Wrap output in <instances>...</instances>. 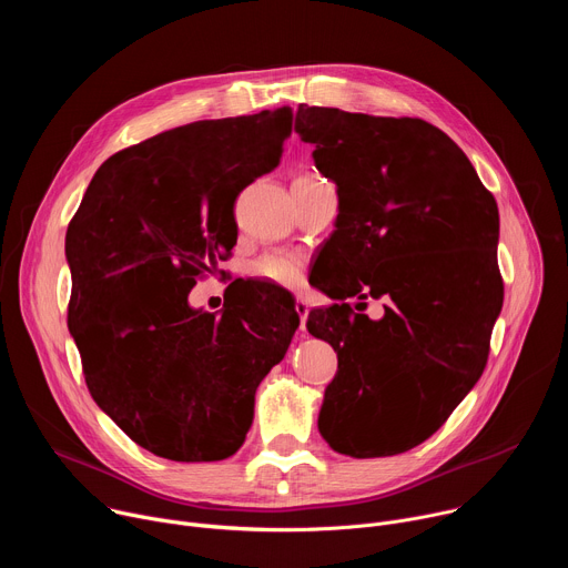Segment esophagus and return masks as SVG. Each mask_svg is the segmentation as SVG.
Instances as JSON below:
<instances>
[{
    "label": "esophagus",
    "mask_w": 568,
    "mask_h": 568,
    "mask_svg": "<svg viewBox=\"0 0 568 568\" xmlns=\"http://www.w3.org/2000/svg\"><path fill=\"white\" fill-rule=\"evenodd\" d=\"M294 310H296V314H298V318H301L298 331H301V335H303V333H305V321H307L310 307H307V303H305L303 298H296V301H294Z\"/></svg>",
    "instance_id": "esophagus-1"
}]
</instances>
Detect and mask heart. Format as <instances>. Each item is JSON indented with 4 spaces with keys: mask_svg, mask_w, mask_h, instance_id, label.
Masks as SVG:
<instances>
[{
    "mask_svg": "<svg viewBox=\"0 0 568 568\" xmlns=\"http://www.w3.org/2000/svg\"><path fill=\"white\" fill-rule=\"evenodd\" d=\"M318 178L314 175H301L296 178L294 182H314ZM301 258L296 254H290V252H272V254H265L256 265H254V272L261 276V278H267L272 283H278V285H285V287H294L301 278Z\"/></svg>",
    "mask_w": 568,
    "mask_h": 568,
    "instance_id": "obj_1",
    "label": "heart"
}]
</instances>
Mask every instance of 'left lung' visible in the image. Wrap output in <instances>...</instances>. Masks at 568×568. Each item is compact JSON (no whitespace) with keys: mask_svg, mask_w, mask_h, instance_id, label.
<instances>
[{"mask_svg":"<svg viewBox=\"0 0 568 568\" xmlns=\"http://www.w3.org/2000/svg\"><path fill=\"white\" fill-rule=\"evenodd\" d=\"M301 141L337 184V231L316 278L331 307L307 331L337 351L318 432L353 458L409 452L436 434L483 375L504 305L499 209L436 125L298 105ZM355 295L384 297L373 322Z\"/></svg>","mask_w":568,"mask_h":568,"instance_id":"left-lung-1","label":"left lung"}]
</instances>
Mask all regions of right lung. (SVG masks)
Masks as SVG:
<instances>
[{
  "instance_id": "1",
  "label": "right lung",
  "mask_w": 568,
  "mask_h": 568,
  "mask_svg": "<svg viewBox=\"0 0 568 568\" xmlns=\"http://www.w3.org/2000/svg\"><path fill=\"white\" fill-rule=\"evenodd\" d=\"M292 108L195 121L119 150L67 226L69 333L99 407L143 449L222 460L298 328L290 292L242 283L220 316L189 292L237 237L233 204L276 169Z\"/></svg>"
}]
</instances>
